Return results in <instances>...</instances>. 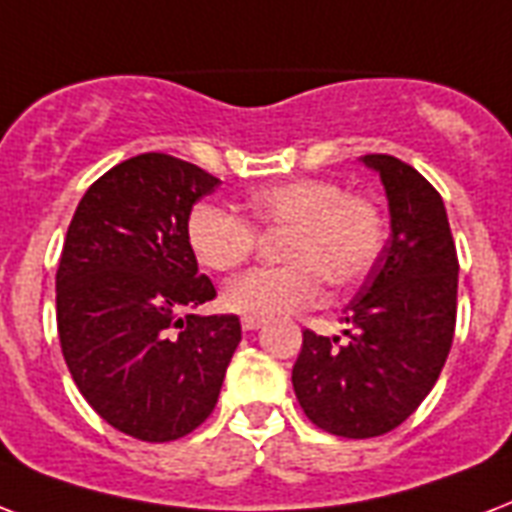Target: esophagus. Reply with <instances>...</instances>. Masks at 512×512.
I'll list each match as a JSON object with an SVG mask.
<instances>
[{
    "label": "esophagus",
    "mask_w": 512,
    "mask_h": 512,
    "mask_svg": "<svg viewBox=\"0 0 512 512\" xmlns=\"http://www.w3.org/2000/svg\"><path fill=\"white\" fill-rule=\"evenodd\" d=\"M265 325V319H257V317H244L241 319V327L247 330V333H252V330H260V327Z\"/></svg>",
    "instance_id": "esophagus-1"
}]
</instances>
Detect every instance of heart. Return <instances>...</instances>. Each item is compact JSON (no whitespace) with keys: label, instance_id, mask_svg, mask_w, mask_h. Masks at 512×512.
I'll return each mask as SVG.
<instances>
[{"label":"heart","instance_id":"heart-1","mask_svg":"<svg viewBox=\"0 0 512 512\" xmlns=\"http://www.w3.org/2000/svg\"><path fill=\"white\" fill-rule=\"evenodd\" d=\"M260 228H287L282 268H255L222 290V306L244 317L273 319L351 290L376 268L384 252L386 222L376 201L346 193L333 179H284L263 185L247 198ZM187 244L198 263L212 271H233L257 247V228L228 206L201 201L187 214Z\"/></svg>","mask_w":512,"mask_h":512}]
</instances>
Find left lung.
<instances>
[{"label":"left lung","instance_id":"obj_1","mask_svg":"<svg viewBox=\"0 0 512 512\" xmlns=\"http://www.w3.org/2000/svg\"><path fill=\"white\" fill-rule=\"evenodd\" d=\"M362 163L384 182L392 236L343 308L346 341L303 330L292 386L300 408L338 438H376L400 427L446 365L456 327L459 260L443 198L392 155Z\"/></svg>","mask_w":512,"mask_h":512}]
</instances>
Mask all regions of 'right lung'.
Instances as JSON below:
<instances>
[{
    "instance_id": "obj_1",
    "label": "right lung",
    "mask_w": 512,
    "mask_h": 512,
    "mask_svg": "<svg viewBox=\"0 0 512 512\" xmlns=\"http://www.w3.org/2000/svg\"><path fill=\"white\" fill-rule=\"evenodd\" d=\"M220 179L144 152L117 163L77 206L56 271L66 368L101 419L147 443L201 427L241 341L236 314L201 317L217 295L187 244V214Z\"/></svg>"
}]
</instances>
